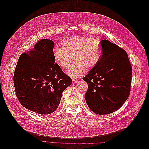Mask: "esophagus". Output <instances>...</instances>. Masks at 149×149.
I'll return each instance as SVG.
<instances>
[{
  "label": "esophagus",
  "mask_w": 149,
  "mask_h": 149,
  "mask_svg": "<svg viewBox=\"0 0 149 149\" xmlns=\"http://www.w3.org/2000/svg\"><path fill=\"white\" fill-rule=\"evenodd\" d=\"M78 79H73V84L78 83Z\"/></svg>",
  "instance_id": "obj_1"
}]
</instances>
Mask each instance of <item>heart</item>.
Returning a JSON list of instances; mask_svg holds the SVG:
<instances>
[{
  "label": "heart",
  "mask_w": 149,
  "mask_h": 149,
  "mask_svg": "<svg viewBox=\"0 0 149 149\" xmlns=\"http://www.w3.org/2000/svg\"><path fill=\"white\" fill-rule=\"evenodd\" d=\"M61 48L53 51V58L56 64L66 70L70 66L72 57L74 63L69 69L68 74L76 78L83 75L86 69L90 70L100 63L102 56L101 44L97 38L76 35L62 40Z\"/></svg>",
  "instance_id": "1"
}]
</instances>
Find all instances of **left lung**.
I'll list each match as a JSON object with an SVG mask.
<instances>
[{"label": "left lung", "instance_id": "obj_1", "mask_svg": "<svg viewBox=\"0 0 149 149\" xmlns=\"http://www.w3.org/2000/svg\"><path fill=\"white\" fill-rule=\"evenodd\" d=\"M100 43L101 60L83 79L88 84L85 100L89 109L104 115L118 110L127 100L132 68L124 49L107 40Z\"/></svg>", "mask_w": 149, "mask_h": 149}]
</instances>
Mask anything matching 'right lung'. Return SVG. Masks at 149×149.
<instances>
[{
  "mask_svg": "<svg viewBox=\"0 0 149 149\" xmlns=\"http://www.w3.org/2000/svg\"><path fill=\"white\" fill-rule=\"evenodd\" d=\"M54 43L43 39L22 54L13 74L16 96L26 109L42 115L55 112L72 79L55 63Z\"/></svg>",
  "mask_w": 149,
  "mask_h": 149,
  "instance_id": "right-lung-1",
  "label": "right lung"
}]
</instances>
